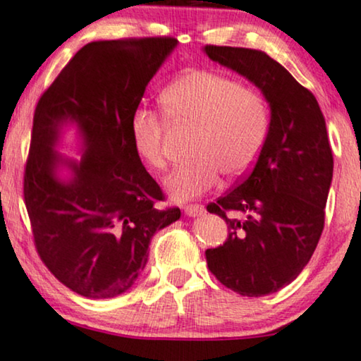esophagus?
<instances>
[{"instance_id":"obj_1","label":"esophagus","mask_w":361,"mask_h":361,"mask_svg":"<svg viewBox=\"0 0 361 361\" xmlns=\"http://www.w3.org/2000/svg\"><path fill=\"white\" fill-rule=\"evenodd\" d=\"M205 212V209L202 205H185L184 207V214L189 215V216H197V215H202Z\"/></svg>"}]
</instances>
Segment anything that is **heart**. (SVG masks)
I'll list each match as a JSON object with an SVG mask.
<instances>
[{
  "instance_id": "obj_1",
  "label": "heart",
  "mask_w": 361,
  "mask_h": 361,
  "mask_svg": "<svg viewBox=\"0 0 361 361\" xmlns=\"http://www.w3.org/2000/svg\"><path fill=\"white\" fill-rule=\"evenodd\" d=\"M161 105L174 125L197 126L194 159L166 177L176 200L199 197L220 182L221 172L241 176L253 166L268 135L269 110L258 90L212 71H189L161 93ZM167 121L149 108L133 113L130 135L136 154L152 171L166 167Z\"/></svg>"
}]
</instances>
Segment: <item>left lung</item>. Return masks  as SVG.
<instances>
[{
	"mask_svg": "<svg viewBox=\"0 0 361 361\" xmlns=\"http://www.w3.org/2000/svg\"><path fill=\"white\" fill-rule=\"evenodd\" d=\"M214 62L259 88L271 120L248 176L207 205L228 225V238L205 251L226 288L248 298L276 293L298 278L324 230L334 156L315 97L266 52L205 46Z\"/></svg>",
	"mask_w": 361,
	"mask_h": 361,
	"instance_id": "left-lung-1",
	"label": "left lung"
}]
</instances>
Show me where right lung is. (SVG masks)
I'll return each instance as SVG.
<instances>
[{"instance_id": "1", "label": "right lung", "mask_w": 361, "mask_h": 361, "mask_svg": "<svg viewBox=\"0 0 361 361\" xmlns=\"http://www.w3.org/2000/svg\"><path fill=\"white\" fill-rule=\"evenodd\" d=\"M176 46L174 37L87 44L37 102L24 172L34 245L49 271L83 298L126 293L156 231L180 219L176 207H156L164 195L130 135L147 83ZM68 124L81 137L78 161L55 151Z\"/></svg>"}]
</instances>
